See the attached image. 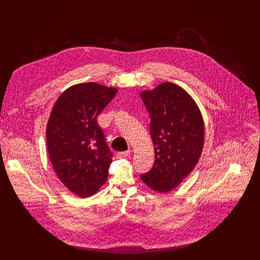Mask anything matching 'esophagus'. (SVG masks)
Wrapping results in <instances>:
<instances>
[{"instance_id":"34e87169","label":"esophagus","mask_w":260,"mask_h":260,"mask_svg":"<svg viewBox=\"0 0 260 260\" xmlns=\"http://www.w3.org/2000/svg\"><path fill=\"white\" fill-rule=\"evenodd\" d=\"M131 155V151H124V152H118L117 157L118 158H126Z\"/></svg>"}]
</instances>
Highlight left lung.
Wrapping results in <instances>:
<instances>
[{
    "instance_id": "1",
    "label": "left lung",
    "mask_w": 260,
    "mask_h": 260,
    "mask_svg": "<svg viewBox=\"0 0 260 260\" xmlns=\"http://www.w3.org/2000/svg\"><path fill=\"white\" fill-rule=\"evenodd\" d=\"M150 115L155 147L153 168L141 180L159 193L179 185L198 164L205 137L202 113L192 96L173 83H161L140 93Z\"/></svg>"
}]
</instances>
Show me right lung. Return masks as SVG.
I'll list each match as a JSON object with an SVG mask.
<instances>
[{
  "instance_id": "add662e5",
  "label": "right lung",
  "mask_w": 260,
  "mask_h": 260,
  "mask_svg": "<svg viewBox=\"0 0 260 260\" xmlns=\"http://www.w3.org/2000/svg\"><path fill=\"white\" fill-rule=\"evenodd\" d=\"M117 91L96 83L77 84L62 92L50 112L46 138L51 165L81 198L98 193L107 180L112 153L96 118Z\"/></svg>"
}]
</instances>
